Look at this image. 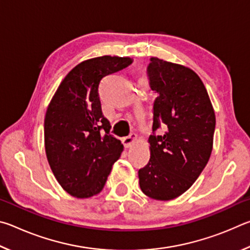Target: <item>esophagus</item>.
Listing matches in <instances>:
<instances>
[{
	"label": "esophagus",
	"instance_id": "obj_1",
	"mask_svg": "<svg viewBox=\"0 0 250 250\" xmlns=\"http://www.w3.org/2000/svg\"><path fill=\"white\" fill-rule=\"evenodd\" d=\"M137 134L135 133H131L128 137H125L122 139V143H124V146L125 147H130L131 146H133V143L137 141Z\"/></svg>",
	"mask_w": 250,
	"mask_h": 250
}]
</instances>
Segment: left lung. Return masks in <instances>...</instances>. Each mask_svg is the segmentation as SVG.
<instances>
[{
	"label": "left lung",
	"instance_id": "8db88e82",
	"mask_svg": "<svg viewBox=\"0 0 250 250\" xmlns=\"http://www.w3.org/2000/svg\"><path fill=\"white\" fill-rule=\"evenodd\" d=\"M147 79L156 97L150 160L139 170L146 196L173 200L191 188L204 170L213 147L215 113L204 83L192 69L151 57ZM165 126V133L156 130Z\"/></svg>",
	"mask_w": 250,
	"mask_h": 250
}]
</instances>
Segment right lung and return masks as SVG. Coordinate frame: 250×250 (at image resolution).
<instances>
[{"mask_svg":"<svg viewBox=\"0 0 250 250\" xmlns=\"http://www.w3.org/2000/svg\"><path fill=\"white\" fill-rule=\"evenodd\" d=\"M132 62L103 56L80 62L50 101L44 122L46 155L58 183L71 196L87 198L100 193L120 158L124 146L110 134L98 89L101 79Z\"/></svg>","mask_w":250,"mask_h":250,"instance_id":"right-lung-1","label":"right lung"}]
</instances>
